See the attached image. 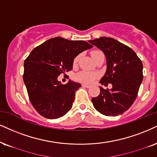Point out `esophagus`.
<instances>
[{
	"mask_svg": "<svg viewBox=\"0 0 157 157\" xmlns=\"http://www.w3.org/2000/svg\"><path fill=\"white\" fill-rule=\"evenodd\" d=\"M82 86L84 87V88H90V85H86V84H82Z\"/></svg>",
	"mask_w": 157,
	"mask_h": 157,
	"instance_id": "34e87169",
	"label": "esophagus"
}]
</instances>
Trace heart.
<instances>
[{
	"label": "heart",
	"mask_w": 157,
	"mask_h": 157,
	"mask_svg": "<svg viewBox=\"0 0 157 157\" xmlns=\"http://www.w3.org/2000/svg\"><path fill=\"white\" fill-rule=\"evenodd\" d=\"M104 53H103L101 51H94L91 53V56H92V58L94 60L95 59L97 58V57L100 56H103ZM79 58H80V56H77L76 58L75 59L74 63H77V61H78ZM97 77V74L96 73H91L86 72V71H81V72H78L77 74L75 75V79L77 80L80 81V82H87V83H90L92 82L93 80H95Z\"/></svg>",
	"instance_id": "b5f03b06"
}]
</instances>
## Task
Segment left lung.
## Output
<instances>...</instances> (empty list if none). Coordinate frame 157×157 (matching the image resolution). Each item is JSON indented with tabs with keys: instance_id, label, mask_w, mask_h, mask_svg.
<instances>
[{
	"instance_id": "left-lung-1",
	"label": "left lung",
	"mask_w": 157,
	"mask_h": 157,
	"mask_svg": "<svg viewBox=\"0 0 157 157\" xmlns=\"http://www.w3.org/2000/svg\"><path fill=\"white\" fill-rule=\"evenodd\" d=\"M104 52L106 71L101 85L112 83L111 90L100 87V94L92 98L95 109L106 116L122 114L132 106L143 81V64L130 47L112 37L89 40Z\"/></svg>"
}]
</instances>
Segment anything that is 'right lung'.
<instances>
[{"label":"right lung","instance_id":"1","mask_svg":"<svg viewBox=\"0 0 157 157\" xmlns=\"http://www.w3.org/2000/svg\"><path fill=\"white\" fill-rule=\"evenodd\" d=\"M91 48L85 41L56 37L31 51L24 63L23 80L29 101L41 116L56 119L71 109L81 84L69 80L64 85L57 78L72 70L75 57Z\"/></svg>","mask_w":157,"mask_h":157}]
</instances>
